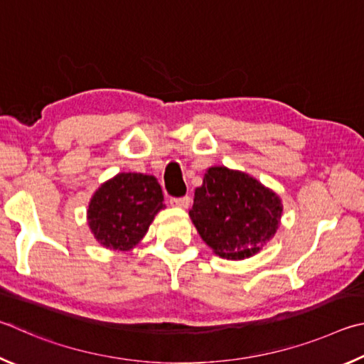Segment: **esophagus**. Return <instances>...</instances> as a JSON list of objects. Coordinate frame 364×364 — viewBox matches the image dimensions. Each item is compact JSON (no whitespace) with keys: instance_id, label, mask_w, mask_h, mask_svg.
Listing matches in <instances>:
<instances>
[{"instance_id":"esophagus-1","label":"esophagus","mask_w":364,"mask_h":364,"mask_svg":"<svg viewBox=\"0 0 364 364\" xmlns=\"http://www.w3.org/2000/svg\"><path fill=\"white\" fill-rule=\"evenodd\" d=\"M171 206L187 209L190 206V198L188 196H183V198H171Z\"/></svg>"}]
</instances>
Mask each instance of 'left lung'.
Returning <instances> with one entry per match:
<instances>
[{"mask_svg":"<svg viewBox=\"0 0 364 364\" xmlns=\"http://www.w3.org/2000/svg\"><path fill=\"white\" fill-rule=\"evenodd\" d=\"M188 215L215 256L241 260L257 254L275 237L283 203L256 177L227 166H211L203 186L195 190Z\"/></svg>","mask_w":364,"mask_h":364,"instance_id":"1","label":"left lung"}]
</instances>
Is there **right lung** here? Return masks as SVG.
I'll list each match as a JSON object with an SVG mask.
<instances>
[{"label": "right lung", "instance_id": "right-lung-1", "mask_svg": "<svg viewBox=\"0 0 364 364\" xmlns=\"http://www.w3.org/2000/svg\"><path fill=\"white\" fill-rule=\"evenodd\" d=\"M156 177L119 172L95 190L86 211L87 225L100 246L126 252L136 247L164 208Z\"/></svg>", "mask_w": 364, "mask_h": 364}]
</instances>
